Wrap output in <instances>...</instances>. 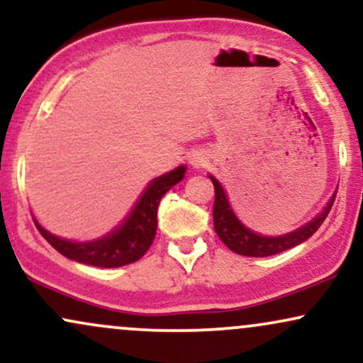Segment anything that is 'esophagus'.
<instances>
[{
	"mask_svg": "<svg viewBox=\"0 0 363 363\" xmlns=\"http://www.w3.org/2000/svg\"><path fill=\"white\" fill-rule=\"evenodd\" d=\"M189 162H191V165H193V167L198 169V167H201V165H205V164H206L208 158L205 157V153L196 152V153H193V155H191Z\"/></svg>",
	"mask_w": 363,
	"mask_h": 363,
	"instance_id": "esophagus-1",
	"label": "esophagus"
}]
</instances>
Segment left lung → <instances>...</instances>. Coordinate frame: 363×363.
Masks as SVG:
<instances>
[{
	"label": "left lung",
	"instance_id": "1",
	"mask_svg": "<svg viewBox=\"0 0 363 363\" xmlns=\"http://www.w3.org/2000/svg\"><path fill=\"white\" fill-rule=\"evenodd\" d=\"M215 186V205H213V225L215 232L218 234L222 242L227 245L230 251H234L240 256L249 257H266L273 254L283 252L286 249L295 247L306 242L309 237L323 225L324 220L335 203L336 193H333L326 206L319 211L314 218L307 223L301 225L295 230L283 235H262L259 232L252 230L247 225L240 222L239 216L235 215L234 208L228 201V194L222 186V182L216 179L213 174H208Z\"/></svg>",
	"mask_w": 363,
	"mask_h": 363
}]
</instances>
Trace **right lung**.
<instances>
[{"mask_svg":"<svg viewBox=\"0 0 363 363\" xmlns=\"http://www.w3.org/2000/svg\"><path fill=\"white\" fill-rule=\"evenodd\" d=\"M186 170V165H179L164 176L152 179L123 222L97 239H65L44 228L35 216L34 222L44 239L68 259L97 268H119L131 264L138 261L152 245L157 234V210L160 199L170 187L184 179Z\"/></svg>","mask_w":363,"mask_h":363,"instance_id":"obj_1","label":"right lung"}]
</instances>
